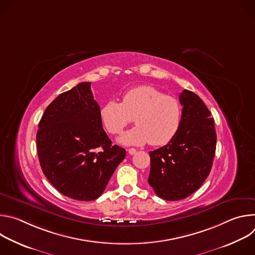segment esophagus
I'll return each instance as SVG.
<instances>
[{
    "label": "esophagus",
    "instance_id": "obj_1",
    "mask_svg": "<svg viewBox=\"0 0 255 255\" xmlns=\"http://www.w3.org/2000/svg\"><path fill=\"white\" fill-rule=\"evenodd\" d=\"M128 153H129L130 155H133V154L136 153V149H135V148H129V149H128Z\"/></svg>",
    "mask_w": 255,
    "mask_h": 255
}]
</instances>
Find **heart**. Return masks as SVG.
<instances>
[{
    "label": "heart",
    "instance_id": "b5f03b06",
    "mask_svg": "<svg viewBox=\"0 0 255 255\" xmlns=\"http://www.w3.org/2000/svg\"><path fill=\"white\" fill-rule=\"evenodd\" d=\"M183 108L179 101L150 86H139L126 92L122 103L109 101L101 108L100 116L109 133L119 134L132 122L136 127L124 133L119 141L126 145L152 146L168 143L178 131Z\"/></svg>",
    "mask_w": 255,
    "mask_h": 255
}]
</instances>
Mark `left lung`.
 <instances>
[{
    "label": "left lung",
    "instance_id": "8db88e82",
    "mask_svg": "<svg viewBox=\"0 0 255 255\" xmlns=\"http://www.w3.org/2000/svg\"><path fill=\"white\" fill-rule=\"evenodd\" d=\"M181 123L164 146L150 151L148 183L166 201L183 200L195 193L209 175L216 150L214 119L204 102L185 90L179 95Z\"/></svg>",
    "mask_w": 255,
    "mask_h": 255
}]
</instances>
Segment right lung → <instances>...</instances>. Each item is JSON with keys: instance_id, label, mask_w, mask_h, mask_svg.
<instances>
[{"instance_id": "1", "label": "right lung", "mask_w": 255, "mask_h": 255, "mask_svg": "<svg viewBox=\"0 0 255 255\" xmlns=\"http://www.w3.org/2000/svg\"><path fill=\"white\" fill-rule=\"evenodd\" d=\"M91 83L60 94L45 109L36 135L42 171L62 195L94 201L105 191L126 150L103 129Z\"/></svg>"}]
</instances>
